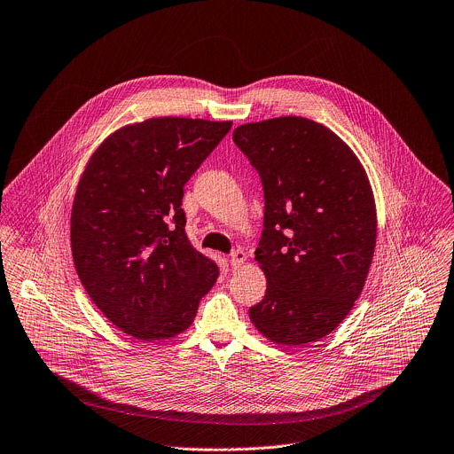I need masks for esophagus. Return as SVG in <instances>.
<instances>
[{"instance_id":"1","label":"esophagus","mask_w":454,"mask_h":454,"mask_svg":"<svg viewBox=\"0 0 454 454\" xmlns=\"http://www.w3.org/2000/svg\"><path fill=\"white\" fill-rule=\"evenodd\" d=\"M246 262V253L242 249H235L231 254H230V264L233 270H239L242 264Z\"/></svg>"}]
</instances>
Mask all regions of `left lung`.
<instances>
[{
    "instance_id": "left-lung-1",
    "label": "left lung",
    "mask_w": 454,
    "mask_h": 454,
    "mask_svg": "<svg viewBox=\"0 0 454 454\" xmlns=\"http://www.w3.org/2000/svg\"><path fill=\"white\" fill-rule=\"evenodd\" d=\"M233 142L264 186V230L254 261L266 275L256 331L303 347L336 331L361 296L377 239L368 176L329 127L303 116L239 125Z\"/></svg>"
}]
</instances>
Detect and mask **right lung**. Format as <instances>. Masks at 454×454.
I'll use <instances>...</instances> for the list:
<instances>
[{"label":"right lung","mask_w":454,"mask_h":454,"mask_svg":"<svg viewBox=\"0 0 454 454\" xmlns=\"http://www.w3.org/2000/svg\"><path fill=\"white\" fill-rule=\"evenodd\" d=\"M231 121L158 116L123 125L90 158L72 207L77 275L102 314L142 341L196 317L219 270L184 233L183 186Z\"/></svg>","instance_id":"1"}]
</instances>
